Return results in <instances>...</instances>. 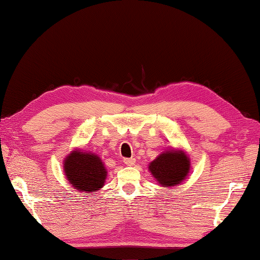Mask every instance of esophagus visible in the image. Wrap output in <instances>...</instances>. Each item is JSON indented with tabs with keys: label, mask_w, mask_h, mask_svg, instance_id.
Returning a JSON list of instances; mask_svg holds the SVG:
<instances>
[{
	"label": "esophagus",
	"mask_w": 260,
	"mask_h": 260,
	"mask_svg": "<svg viewBox=\"0 0 260 260\" xmlns=\"http://www.w3.org/2000/svg\"><path fill=\"white\" fill-rule=\"evenodd\" d=\"M123 162H124V165H126V166L131 167V166H134L135 163H136V158H134V157H130V158H124V160H123Z\"/></svg>",
	"instance_id": "34e87169"
}]
</instances>
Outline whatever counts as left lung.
<instances>
[{"label": "left lung", "instance_id": "left-lung-1", "mask_svg": "<svg viewBox=\"0 0 260 260\" xmlns=\"http://www.w3.org/2000/svg\"><path fill=\"white\" fill-rule=\"evenodd\" d=\"M148 170L162 187H175L187 178L190 161L184 149L172 147L149 163Z\"/></svg>", "mask_w": 260, "mask_h": 260}]
</instances>
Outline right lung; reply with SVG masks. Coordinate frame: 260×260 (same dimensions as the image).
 <instances>
[{
  "label": "right lung",
  "mask_w": 260,
  "mask_h": 260,
  "mask_svg": "<svg viewBox=\"0 0 260 260\" xmlns=\"http://www.w3.org/2000/svg\"><path fill=\"white\" fill-rule=\"evenodd\" d=\"M62 167L67 181L79 192H98L107 178V169L102 158L83 149H73Z\"/></svg>",
  "instance_id": "obj_1"
}]
</instances>
